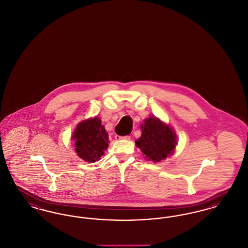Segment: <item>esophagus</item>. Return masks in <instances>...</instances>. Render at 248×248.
Segmentation results:
<instances>
[{"label":"esophagus","instance_id":"1","mask_svg":"<svg viewBox=\"0 0 248 248\" xmlns=\"http://www.w3.org/2000/svg\"><path fill=\"white\" fill-rule=\"evenodd\" d=\"M116 140H131V137L130 136H124V137H121V136H116L115 137Z\"/></svg>","mask_w":248,"mask_h":248}]
</instances>
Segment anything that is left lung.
<instances>
[{"mask_svg":"<svg viewBox=\"0 0 248 248\" xmlns=\"http://www.w3.org/2000/svg\"><path fill=\"white\" fill-rule=\"evenodd\" d=\"M140 128L141 137L136 140V146L141 150L145 159L159 163L175 153L177 134L169 124L152 116L144 120Z\"/></svg>","mask_w":248,"mask_h":248,"instance_id":"obj_1","label":"left lung"}]
</instances>
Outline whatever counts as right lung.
<instances>
[{"mask_svg":"<svg viewBox=\"0 0 248 248\" xmlns=\"http://www.w3.org/2000/svg\"><path fill=\"white\" fill-rule=\"evenodd\" d=\"M77 155L88 163L99 161L108 147V135L98 117L80 122L71 137Z\"/></svg>","mask_w":248,"mask_h":248,"instance_id":"obj_1","label":"right lung"}]
</instances>
